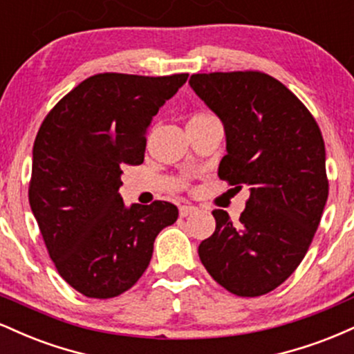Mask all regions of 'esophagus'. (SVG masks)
<instances>
[{
	"label": "esophagus",
	"mask_w": 354,
	"mask_h": 354,
	"mask_svg": "<svg viewBox=\"0 0 354 354\" xmlns=\"http://www.w3.org/2000/svg\"><path fill=\"white\" fill-rule=\"evenodd\" d=\"M196 206H193V205H181L180 206V216H188V214H193V213H196Z\"/></svg>",
	"instance_id": "34e87169"
}]
</instances>
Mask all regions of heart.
<instances>
[{"label":"heart","instance_id":"obj_1","mask_svg":"<svg viewBox=\"0 0 354 354\" xmlns=\"http://www.w3.org/2000/svg\"><path fill=\"white\" fill-rule=\"evenodd\" d=\"M203 121H218L213 115H208V113H196V115L191 116L189 123H203Z\"/></svg>","mask_w":354,"mask_h":354}]
</instances>
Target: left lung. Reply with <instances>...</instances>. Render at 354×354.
Listing matches in <instances>:
<instances>
[{
  "label": "left lung",
  "mask_w": 354,
  "mask_h": 354,
  "mask_svg": "<svg viewBox=\"0 0 354 354\" xmlns=\"http://www.w3.org/2000/svg\"><path fill=\"white\" fill-rule=\"evenodd\" d=\"M189 86L225 126L219 180L234 189L250 186L238 225L226 211H213L216 230L198 254L230 293L266 295L303 261L326 205L319 126L290 89L265 73H203L191 76Z\"/></svg>",
  "instance_id": "left-lung-1"
}]
</instances>
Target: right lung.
<instances>
[{
	"instance_id": "add662e5",
	"label": "right lung",
	"mask_w": 354,
	"mask_h": 354,
	"mask_svg": "<svg viewBox=\"0 0 354 354\" xmlns=\"http://www.w3.org/2000/svg\"><path fill=\"white\" fill-rule=\"evenodd\" d=\"M188 80L101 73L44 118L33 146L30 206L61 278L88 298L124 293L148 268L158 233L178 219L168 201L124 206L121 165H141L146 131Z\"/></svg>"
}]
</instances>
